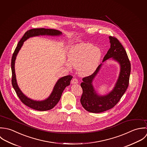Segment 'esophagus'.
<instances>
[{
  "instance_id": "1",
  "label": "esophagus",
  "mask_w": 147,
  "mask_h": 147,
  "mask_svg": "<svg viewBox=\"0 0 147 147\" xmlns=\"http://www.w3.org/2000/svg\"><path fill=\"white\" fill-rule=\"evenodd\" d=\"M71 82H72V84H78V80L77 79V78H73V80H72V81H71Z\"/></svg>"
}]
</instances>
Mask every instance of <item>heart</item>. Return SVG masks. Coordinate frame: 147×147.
<instances>
[{"label":"heart","mask_w":147,"mask_h":147,"mask_svg":"<svg viewBox=\"0 0 147 147\" xmlns=\"http://www.w3.org/2000/svg\"><path fill=\"white\" fill-rule=\"evenodd\" d=\"M102 57L100 50L91 44H82L72 49L69 55L70 64L78 69L80 74L88 76L94 73ZM70 67V63L67 64Z\"/></svg>","instance_id":"1"}]
</instances>
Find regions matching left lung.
Instances as JSON below:
<instances>
[{"label":"left lung","mask_w":147,"mask_h":147,"mask_svg":"<svg viewBox=\"0 0 147 147\" xmlns=\"http://www.w3.org/2000/svg\"><path fill=\"white\" fill-rule=\"evenodd\" d=\"M111 47L105 56L103 62L113 57L120 63V72L115 86L109 94L99 96L94 90L92 82L102 64L99 65L95 71L91 75L82 78L81 86L83 92L80 99L83 107L88 112L99 113L114 107L125 92L129 85L131 73V63L126 51L117 38L109 37Z\"/></svg>","instance_id":"1"}]
</instances>
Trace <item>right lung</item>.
<instances>
[{
  "instance_id": "1",
  "label": "right lung",
  "mask_w": 147,
  "mask_h": 147,
  "mask_svg": "<svg viewBox=\"0 0 147 147\" xmlns=\"http://www.w3.org/2000/svg\"><path fill=\"white\" fill-rule=\"evenodd\" d=\"M62 33L58 30L53 29H45V28H36L27 30L22 37L21 40L18 42L16 48L12 55L11 59V70H12V85L15 89L16 93L20 100L27 106L30 108L38 110V111H47L53 109L59 102L63 91L65 88L69 86L70 84V81L73 78L71 75L66 76L61 78L56 83L53 90L50 96L43 101H36L28 98L25 95L23 94L20 88H19L15 72V61L16 57L22 47L24 41L30 37L36 36L39 35H51V36H59Z\"/></svg>"
}]
</instances>
